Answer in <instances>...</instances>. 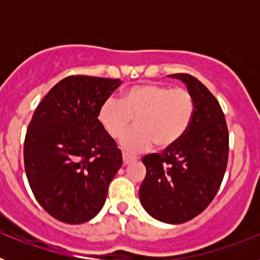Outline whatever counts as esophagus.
Instances as JSON below:
<instances>
[{
	"mask_svg": "<svg viewBox=\"0 0 260 260\" xmlns=\"http://www.w3.org/2000/svg\"><path fill=\"white\" fill-rule=\"evenodd\" d=\"M122 157H123V164H128V162H132L133 160H134V156H132V155H128V153H125L123 152L122 153Z\"/></svg>",
	"mask_w": 260,
	"mask_h": 260,
	"instance_id": "esophagus-1",
	"label": "esophagus"
}]
</instances>
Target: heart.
Instances as JSON below:
<instances>
[{
  "mask_svg": "<svg viewBox=\"0 0 260 260\" xmlns=\"http://www.w3.org/2000/svg\"><path fill=\"white\" fill-rule=\"evenodd\" d=\"M194 110V99L186 88L142 83L123 89L121 99H107L98 119L108 135L119 139L135 118L137 128L121 144L128 152H138L152 143L158 148L174 146L190 127Z\"/></svg>",
  "mask_w": 260,
  "mask_h": 260,
  "instance_id": "heart-1",
  "label": "heart"
}]
</instances>
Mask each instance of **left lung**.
Listing matches in <instances>:
<instances>
[{
    "instance_id": "obj_1",
    "label": "left lung",
    "mask_w": 260,
    "mask_h": 260,
    "mask_svg": "<svg viewBox=\"0 0 260 260\" xmlns=\"http://www.w3.org/2000/svg\"><path fill=\"white\" fill-rule=\"evenodd\" d=\"M192 95L194 117L186 134L162 153L146 155L139 189L144 210L156 220L182 224L203 212L215 198L228 164L229 134L219 102L190 74H172Z\"/></svg>"
}]
</instances>
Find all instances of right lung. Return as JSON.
Here are the masks:
<instances>
[{"label": "right lung", "instance_id": "right-lung-1", "mask_svg": "<svg viewBox=\"0 0 260 260\" xmlns=\"http://www.w3.org/2000/svg\"><path fill=\"white\" fill-rule=\"evenodd\" d=\"M119 79L70 75L47 93L24 139V169L40 206L66 224L95 217L122 165L121 150L99 123Z\"/></svg>", "mask_w": 260, "mask_h": 260}]
</instances>
